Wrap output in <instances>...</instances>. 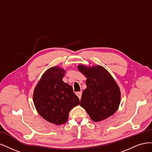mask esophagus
<instances>
[{"label":"esophagus","instance_id":"obj_1","mask_svg":"<svg viewBox=\"0 0 152 152\" xmlns=\"http://www.w3.org/2000/svg\"><path fill=\"white\" fill-rule=\"evenodd\" d=\"M76 95L78 96V98H79L80 99H81V95H82V92H81V91H77V92L76 93Z\"/></svg>","mask_w":152,"mask_h":152}]
</instances>
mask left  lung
Listing matches in <instances>:
<instances>
[{
    "label": "left lung",
    "instance_id": "8db88e82",
    "mask_svg": "<svg viewBox=\"0 0 152 152\" xmlns=\"http://www.w3.org/2000/svg\"><path fill=\"white\" fill-rule=\"evenodd\" d=\"M77 69L87 78L80 105L95 122L113 115L119 108L121 97L120 88L113 77L101 66L81 64Z\"/></svg>",
    "mask_w": 152,
    "mask_h": 152
}]
</instances>
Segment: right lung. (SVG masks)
Instances as JSON below:
<instances>
[{"instance_id":"1","label":"right lung","mask_w":152,"mask_h":152,"mask_svg":"<svg viewBox=\"0 0 152 152\" xmlns=\"http://www.w3.org/2000/svg\"><path fill=\"white\" fill-rule=\"evenodd\" d=\"M66 71L53 66L43 73L33 91L37 111L44 119L56 125L64 124L70 110L80 104L72 87L62 81Z\"/></svg>"}]
</instances>
